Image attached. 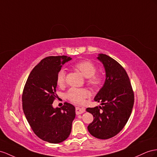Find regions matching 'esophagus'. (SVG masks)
I'll use <instances>...</instances> for the list:
<instances>
[{"label":"esophagus","mask_w":157,"mask_h":157,"mask_svg":"<svg viewBox=\"0 0 157 157\" xmlns=\"http://www.w3.org/2000/svg\"><path fill=\"white\" fill-rule=\"evenodd\" d=\"M84 111H85V110L82 109V108H80V107H75V113L77 115L82 114V113H83Z\"/></svg>","instance_id":"esophagus-1"}]
</instances>
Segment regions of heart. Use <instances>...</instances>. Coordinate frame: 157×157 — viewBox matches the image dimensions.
Returning a JSON list of instances; mask_svg holds the SVG:
<instances>
[{
    "label": "heart",
    "mask_w": 157,
    "mask_h": 157,
    "mask_svg": "<svg viewBox=\"0 0 157 157\" xmlns=\"http://www.w3.org/2000/svg\"><path fill=\"white\" fill-rule=\"evenodd\" d=\"M75 69L79 71L84 77L86 78V82L92 87H98L102 83L101 76L95 74L97 67L94 63L87 60L75 63L74 65ZM66 82V71L63 69L60 70L56 76V83L58 86H62ZM90 95V92L86 88L71 87L66 93V98L68 100L74 103H82L84 99Z\"/></svg>",
    "instance_id": "1"
}]
</instances>
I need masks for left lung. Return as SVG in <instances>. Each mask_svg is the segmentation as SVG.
Wrapping results in <instances>:
<instances>
[{
    "instance_id": "1",
    "label": "left lung",
    "mask_w": 157,
    "mask_h": 157,
    "mask_svg": "<svg viewBox=\"0 0 157 157\" xmlns=\"http://www.w3.org/2000/svg\"><path fill=\"white\" fill-rule=\"evenodd\" d=\"M98 59L105 67L106 79L94 98L102 106L86 109L94 118L87 129L96 138L108 139L117 135L127 123L134 104V92L129 78L120 63L103 54H99Z\"/></svg>"
}]
</instances>
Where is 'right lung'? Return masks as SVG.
<instances>
[{"label":"right lung","instance_id":"right-lung-1","mask_svg":"<svg viewBox=\"0 0 157 157\" xmlns=\"http://www.w3.org/2000/svg\"><path fill=\"white\" fill-rule=\"evenodd\" d=\"M71 58L66 56H48L32 70L22 93V109L32 129L37 136L50 143L65 140L71 131L75 117V107L65 102L54 108L56 76L63 64Z\"/></svg>","mask_w":157,"mask_h":157}]
</instances>
